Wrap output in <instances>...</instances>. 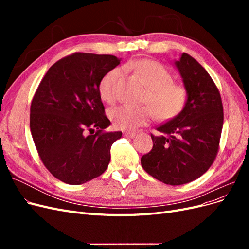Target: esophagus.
I'll list each match as a JSON object with an SVG mask.
<instances>
[{
	"label": "esophagus",
	"mask_w": 249,
	"mask_h": 249,
	"mask_svg": "<svg viewBox=\"0 0 249 249\" xmlns=\"http://www.w3.org/2000/svg\"><path fill=\"white\" fill-rule=\"evenodd\" d=\"M124 136L126 138H133L135 137V132H124Z\"/></svg>",
	"instance_id": "esophagus-1"
}]
</instances>
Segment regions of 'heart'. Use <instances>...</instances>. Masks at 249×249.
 Segmentation results:
<instances>
[{"label":"heart","instance_id":"heart-1","mask_svg":"<svg viewBox=\"0 0 249 249\" xmlns=\"http://www.w3.org/2000/svg\"><path fill=\"white\" fill-rule=\"evenodd\" d=\"M133 69L148 87L143 103L145 106H133L124 104L110 110L109 116L116 129L131 131L147 124L155 115L164 122L178 116L187 104V90L173 83L172 73L163 64L152 60H139L127 64ZM122 74V69L115 67L102 78L99 84L101 99L112 104L117 99L116 82Z\"/></svg>","mask_w":249,"mask_h":249}]
</instances>
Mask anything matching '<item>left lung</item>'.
Returning a JSON list of instances; mask_svg holds the SVG:
<instances>
[{
    "instance_id": "1",
    "label": "left lung",
    "mask_w": 249,
    "mask_h": 249,
    "mask_svg": "<svg viewBox=\"0 0 249 249\" xmlns=\"http://www.w3.org/2000/svg\"><path fill=\"white\" fill-rule=\"evenodd\" d=\"M188 93L184 110L157 127L153 148L141 157L148 175L164 184L190 183L205 173L216 159L223 125L220 92L208 71L183 53L175 62Z\"/></svg>"
}]
</instances>
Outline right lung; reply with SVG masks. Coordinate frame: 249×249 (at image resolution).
<instances>
[{
    "instance_id": "obj_1",
    "label": "right lung",
    "mask_w": 249,
    "mask_h": 249,
    "mask_svg": "<svg viewBox=\"0 0 249 249\" xmlns=\"http://www.w3.org/2000/svg\"><path fill=\"white\" fill-rule=\"evenodd\" d=\"M120 60L73 53L53 64L30 108V129L40 160L61 182L81 185L107 169L122 132H106L110 120L99 84Z\"/></svg>"
}]
</instances>
